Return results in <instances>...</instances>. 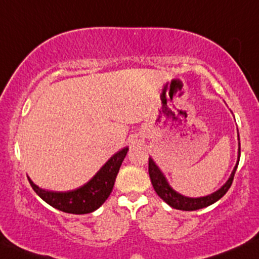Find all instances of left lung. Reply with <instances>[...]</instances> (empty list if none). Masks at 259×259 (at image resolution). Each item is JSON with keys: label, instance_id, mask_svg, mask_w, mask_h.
<instances>
[{"label": "left lung", "instance_id": "8db88e82", "mask_svg": "<svg viewBox=\"0 0 259 259\" xmlns=\"http://www.w3.org/2000/svg\"><path fill=\"white\" fill-rule=\"evenodd\" d=\"M240 156H241V149L238 147L237 163H236L234 171H232L230 178L220 189L217 190V192H214L212 194L206 195V197L188 198L176 192V190L169 186L168 182L166 180V177L163 176V173L161 172V169L158 168L157 164L153 162L151 157L149 158L150 180H151L153 189H155V192L157 193L158 197H160L162 200L166 201V203L168 204L169 206H172V208L178 209V210H186V211H193V210L206 208V206L211 205V204H214L215 201H218L219 199L223 198L224 195L226 194L227 190L230 189V187H231L232 184V181H234L235 172L236 169H237L238 162H240Z\"/></svg>", "mask_w": 259, "mask_h": 259}]
</instances>
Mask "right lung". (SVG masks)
Wrapping results in <instances>:
<instances>
[{
	"instance_id": "obj_1",
	"label": "right lung",
	"mask_w": 259,
	"mask_h": 259,
	"mask_svg": "<svg viewBox=\"0 0 259 259\" xmlns=\"http://www.w3.org/2000/svg\"><path fill=\"white\" fill-rule=\"evenodd\" d=\"M127 150V147H124L113 155L86 184L75 190L51 192L39 188L30 178H28V181L34 192L53 208L69 214H88L97 210L110 195Z\"/></svg>"
}]
</instances>
